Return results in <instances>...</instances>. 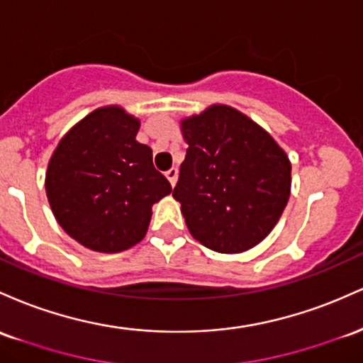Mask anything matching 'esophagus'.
<instances>
[{
    "label": "esophagus",
    "mask_w": 363,
    "mask_h": 363,
    "mask_svg": "<svg viewBox=\"0 0 363 363\" xmlns=\"http://www.w3.org/2000/svg\"><path fill=\"white\" fill-rule=\"evenodd\" d=\"M164 177L168 178V182L171 183V186H174V183H177V178H178V171H177V168H169V169L164 173Z\"/></svg>",
    "instance_id": "34e87169"
}]
</instances>
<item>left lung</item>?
Instances as JSON below:
<instances>
[{"label": "left lung", "instance_id": "obj_1", "mask_svg": "<svg viewBox=\"0 0 363 363\" xmlns=\"http://www.w3.org/2000/svg\"><path fill=\"white\" fill-rule=\"evenodd\" d=\"M189 144L173 197L203 247L242 254L279 221L291 190V162L252 118L213 104L180 121Z\"/></svg>", "mask_w": 363, "mask_h": 363}]
</instances>
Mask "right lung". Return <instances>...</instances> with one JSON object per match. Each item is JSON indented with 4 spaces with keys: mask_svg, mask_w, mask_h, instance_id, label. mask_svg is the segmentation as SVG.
I'll use <instances>...</instances> for the list:
<instances>
[{
    "mask_svg": "<svg viewBox=\"0 0 363 363\" xmlns=\"http://www.w3.org/2000/svg\"><path fill=\"white\" fill-rule=\"evenodd\" d=\"M140 120L111 104L94 109L61 137L46 171L58 225L80 245L116 254L137 245L152 206L171 194L152 150L135 140Z\"/></svg>",
    "mask_w": 363,
    "mask_h": 363,
    "instance_id": "1",
    "label": "right lung"
}]
</instances>
